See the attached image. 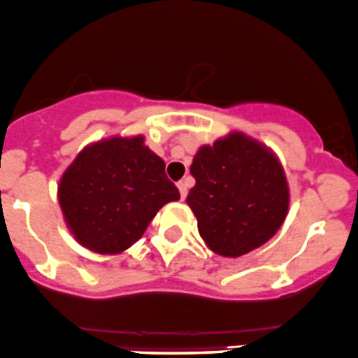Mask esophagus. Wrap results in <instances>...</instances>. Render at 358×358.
<instances>
[{
    "label": "esophagus",
    "instance_id": "1",
    "mask_svg": "<svg viewBox=\"0 0 358 358\" xmlns=\"http://www.w3.org/2000/svg\"><path fill=\"white\" fill-rule=\"evenodd\" d=\"M178 189H179V193H180V199H186V196H187L186 182H182V180H180V182H178Z\"/></svg>",
    "mask_w": 358,
    "mask_h": 358
}]
</instances>
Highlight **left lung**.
Wrapping results in <instances>:
<instances>
[{"label":"left lung","mask_w":358,"mask_h":358,"mask_svg":"<svg viewBox=\"0 0 358 358\" xmlns=\"http://www.w3.org/2000/svg\"><path fill=\"white\" fill-rule=\"evenodd\" d=\"M196 179L186 203L201 239L213 252L239 257L255 251L285 222L290 191L271 148L241 131L196 152Z\"/></svg>","instance_id":"8db88e82"}]
</instances>
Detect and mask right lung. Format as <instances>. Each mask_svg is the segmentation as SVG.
I'll use <instances>...</instances> for the list:
<instances>
[{
  "instance_id": "1",
  "label": "right lung",
  "mask_w": 358,
  "mask_h": 358,
  "mask_svg": "<svg viewBox=\"0 0 358 358\" xmlns=\"http://www.w3.org/2000/svg\"><path fill=\"white\" fill-rule=\"evenodd\" d=\"M179 198V189L165 176V162L141 134L87 145L57 186L71 236L97 255H119L131 248L157 211Z\"/></svg>"
}]
</instances>
